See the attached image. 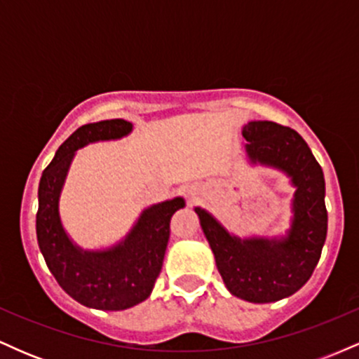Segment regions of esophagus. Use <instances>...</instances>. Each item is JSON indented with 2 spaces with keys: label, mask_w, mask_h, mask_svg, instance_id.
I'll return each instance as SVG.
<instances>
[{
  "label": "esophagus",
  "mask_w": 359,
  "mask_h": 359,
  "mask_svg": "<svg viewBox=\"0 0 359 359\" xmlns=\"http://www.w3.org/2000/svg\"><path fill=\"white\" fill-rule=\"evenodd\" d=\"M182 196L189 201V203H196L201 196V189L197 187L196 184L185 185V187H182Z\"/></svg>",
  "instance_id": "34e87169"
}]
</instances>
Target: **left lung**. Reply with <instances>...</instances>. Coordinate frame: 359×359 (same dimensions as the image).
Returning <instances> with one entry per match:
<instances>
[{
    "instance_id": "left-lung-1",
    "label": "left lung",
    "mask_w": 359,
    "mask_h": 359,
    "mask_svg": "<svg viewBox=\"0 0 359 359\" xmlns=\"http://www.w3.org/2000/svg\"><path fill=\"white\" fill-rule=\"evenodd\" d=\"M243 137L251 162L282 168L297 187L292 229L283 240L241 241L204 209L196 208V212L228 290L248 302H275L306 285L323 253L327 234L324 174L311 148L292 128L250 121Z\"/></svg>"
}]
</instances>
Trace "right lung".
Masks as SVG:
<instances>
[{"instance_id": "right-lung-1", "label": "right lung", "mask_w": 359, "mask_h": 359, "mask_svg": "<svg viewBox=\"0 0 359 359\" xmlns=\"http://www.w3.org/2000/svg\"><path fill=\"white\" fill-rule=\"evenodd\" d=\"M130 131L131 123L125 119L81 126L62 143L39 185L36 240L45 263L74 300L101 311H123L150 295L162 270L170 219L185 204L175 197L148 208L126 240L111 250L82 251L72 245L60 224L59 196L74 154L90 142L121 138Z\"/></svg>"}]
</instances>
